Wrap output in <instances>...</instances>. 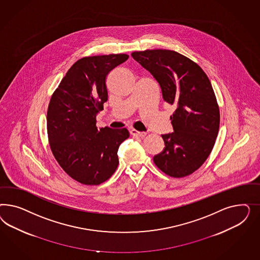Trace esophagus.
<instances>
[{"instance_id":"1","label":"esophagus","mask_w":260,"mask_h":260,"mask_svg":"<svg viewBox=\"0 0 260 260\" xmlns=\"http://www.w3.org/2000/svg\"><path fill=\"white\" fill-rule=\"evenodd\" d=\"M131 134L134 135V136H137V137H145L147 135V133H144V132H137L135 129H131Z\"/></svg>"}]
</instances>
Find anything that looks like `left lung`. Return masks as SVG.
Masks as SVG:
<instances>
[{
    "mask_svg": "<svg viewBox=\"0 0 260 260\" xmlns=\"http://www.w3.org/2000/svg\"><path fill=\"white\" fill-rule=\"evenodd\" d=\"M132 56L157 81L164 101L176 107L173 133L162 135L165 148L153 162L172 177L189 175L209 157L218 134L220 114L212 84L197 63L176 51L149 49Z\"/></svg>",
    "mask_w": 260,
    "mask_h": 260,
    "instance_id": "left-lung-1",
    "label": "left lung"
}]
</instances>
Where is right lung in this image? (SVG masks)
I'll use <instances>...</instances> for the list:
<instances>
[{"label": "right lung", "instance_id": "add662e5", "mask_svg": "<svg viewBox=\"0 0 260 260\" xmlns=\"http://www.w3.org/2000/svg\"><path fill=\"white\" fill-rule=\"evenodd\" d=\"M127 58L84 57L72 64L51 96L47 115L50 149L63 171L82 184L108 180L118 167L119 146L129 136L126 128L96 126V115L108 101L107 76Z\"/></svg>", "mask_w": 260, "mask_h": 260}]
</instances>
